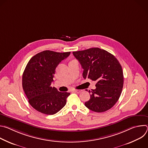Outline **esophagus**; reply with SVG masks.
Instances as JSON below:
<instances>
[{
    "label": "esophagus",
    "instance_id": "obj_1",
    "mask_svg": "<svg viewBox=\"0 0 148 148\" xmlns=\"http://www.w3.org/2000/svg\"><path fill=\"white\" fill-rule=\"evenodd\" d=\"M81 91H82V90H73V92H77V93L81 92Z\"/></svg>",
    "mask_w": 148,
    "mask_h": 148
}]
</instances>
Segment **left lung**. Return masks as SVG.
Instances as JSON below:
<instances>
[{"mask_svg":"<svg viewBox=\"0 0 148 148\" xmlns=\"http://www.w3.org/2000/svg\"><path fill=\"white\" fill-rule=\"evenodd\" d=\"M73 53L84 69L83 78L97 81L96 88L89 90L90 99L85 102L86 107L96 112L111 109L119 99L123 85L118 60L110 53L97 47Z\"/></svg>","mask_w":148,"mask_h":148,"instance_id":"1","label":"left lung"}]
</instances>
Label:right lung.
<instances>
[{"label": "right lung", "mask_w": 148, "mask_h": 148, "mask_svg": "<svg viewBox=\"0 0 148 148\" xmlns=\"http://www.w3.org/2000/svg\"><path fill=\"white\" fill-rule=\"evenodd\" d=\"M70 52L45 50L28 62L22 76V86L29 102L37 111L46 115L56 114L65 106L70 92H59L51 86L56 69Z\"/></svg>", "instance_id": "obj_1"}]
</instances>
